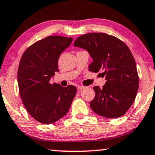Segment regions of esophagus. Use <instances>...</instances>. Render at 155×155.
<instances>
[{"label":"esophagus","instance_id":"34e87169","mask_svg":"<svg viewBox=\"0 0 155 155\" xmlns=\"http://www.w3.org/2000/svg\"><path fill=\"white\" fill-rule=\"evenodd\" d=\"M85 86H83V85H81V86H78V91H82V90L85 89Z\"/></svg>","mask_w":155,"mask_h":155}]
</instances>
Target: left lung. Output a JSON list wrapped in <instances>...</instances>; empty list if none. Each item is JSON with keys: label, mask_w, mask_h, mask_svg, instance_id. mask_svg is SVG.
<instances>
[{"label": "left lung", "mask_w": 155, "mask_h": 155, "mask_svg": "<svg viewBox=\"0 0 155 155\" xmlns=\"http://www.w3.org/2000/svg\"><path fill=\"white\" fill-rule=\"evenodd\" d=\"M74 47L88 51L93 62V72L103 71L106 83L93 87L95 95L90 103L95 114L106 118L124 115L133 104L139 88V76L134 58L124 41L105 33H89L74 41Z\"/></svg>", "instance_id": "8db88e82"}]
</instances>
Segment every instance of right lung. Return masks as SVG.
<instances>
[{"instance_id":"add662e5","label":"right lung","mask_w":155,"mask_h":155,"mask_svg":"<svg viewBox=\"0 0 155 155\" xmlns=\"http://www.w3.org/2000/svg\"><path fill=\"white\" fill-rule=\"evenodd\" d=\"M72 41L71 37L49 36L25 50L18 69L19 94L28 114L39 123L52 124L70 109L76 87H62L49 83L58 71L60 54Z\"/></svg>"}]
</instances>
